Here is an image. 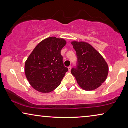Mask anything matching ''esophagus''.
<instances>
[{"label":"esophagus","mask_w":128,"mask_h":128,"mask_svg":"<svg viewBox=\"0 0 128 128\" xmlns=\"http://www.w3.org/2000/svg\"><path fill=\"white\" fill-rule=\"evenodd\" d=\"M68 69H69V71H70V70H71V69H72V66H70L69 68H68Z\"/></svg>","instance_id":"esophagus-1"}]
</instances>
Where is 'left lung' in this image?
Listing matches in <instances>:
<instances>
[{
	"label": "left lung",
	"mask_w": 128,
	"mask_h": 128,
	"mask_svg": "<svg viewBox=\"0 0 128 128\" xmlns=\"http://www.w3.org/2000/svg\"><path fill=\"white\" fill-rule=\"evenodd\" d=\"M71 44L78 57L77 66L72 69V74L83 90H96L106 79L109 71L107 63L88 43L73 41Z\"/></svg>",
	"instance_id": "1"
}]
</instances>
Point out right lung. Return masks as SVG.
Segmentation results:
<instances>
[{"instance_id": "1", "label": "right lung", "mask_w": 128, "mask_h": 128, "mask_svg": "<svg viewBox=\"0 0 128 128\" xmlns=\"http://www.w3.org/2000/svg\"><path fill=\"white\" fill-rule=\"evenodd\" d=\"M66 41L50 37L36 45L26 60L25 73L30 85L38 92L48 93L60 85L68 71L60 51Z\"/></svg>"}]
</instances>
